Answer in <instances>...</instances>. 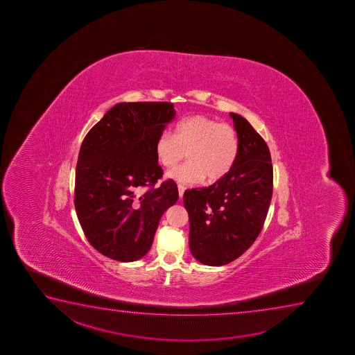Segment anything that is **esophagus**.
Returning <instances> with one entry per match:
<instances>
[{
  "mask_svg": "<svg viewBox=\"0 0 355 355\" xmlns=\"http://www.w3.org/2000/svg\"><path fill=\"white\" fill-rule=\"evenodd\" d=\"M184 191H185V188H184L183 185H178V193H180V197L182 198L184 195Z\"/></svg>",
  "mask_w": 355,
  "mask_h": 355,
  "instance_id": "esophagus-1",
  "label": "esophagus"
}]
</instances>
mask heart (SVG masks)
<instances>
[{
	"mask_svg": "<svg viewBox=\"0 0 355 355\" xmlns=\"http://www.w3.org/2000/svg\"><path fill=\"white\" fill-rule=\"evenodd\" d=\"M238 153L239 137L233 125L207 115L185 117L177 122L175 135L163 130L155 141L157 159L167 168L188 155L189 162L167 173L184 184L221 180L232 170Z\"/></svg>",
	"mask_w": 355,
	"mask_h": 355,
	"instance_id": "b5f03b06",
	"label": "heart"
}]
</instances>
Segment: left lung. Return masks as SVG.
Wrapping results in <instances>:
<instances>
[{
	"instance_id": "obj_1",
	"label": "left lung",
	"mask_w": 355,
	"mask_h": 355,
	"mask_svg": "<svg viewBox=\"0 0 355 355\" xmlns=\"http://www.w3.org/2000/svg\"><path fill=\"white\" fill-rule=\"evenodd\" d=\"M239 137L238 158L227 175L208 188L184 192L189 247L200 263L222 266L250 248L271 203L273 167L266 142L245 117L230 113Z\"/></svg>"
}]
</instances>
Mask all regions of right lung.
I'll use <instances>...</instances> for the list:
<instances>
[{
  "label": "right lung",
  "mask_w": 355,
  "mask_h": 355,
  "mask_svg": "<svg viewBox=\"0 0 355 355\" xmlns=\"http://www.w3.org/2000/svg\"><path fill=\"white\" fill-rule=\"evenodd\" d=\"M168 102H122L89 130L76 166L75 208L88 241L101 254L130 263L146 255L160 217L178 200L165 180L155 141L175 119ZM144 187L149 190L138 193Z\"/></svg>",
  "instance_id": "add662e5"
}]
</instances>
